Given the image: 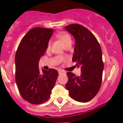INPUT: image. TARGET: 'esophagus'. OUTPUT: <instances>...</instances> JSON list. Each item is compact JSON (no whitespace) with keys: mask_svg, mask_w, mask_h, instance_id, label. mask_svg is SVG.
I'll use <instances>...</instances> for the list:
<instances>
[{"mask_svg":"<svg viewBox=\"0 0 123 123\" xmlns=\"http://www.w3.org/2000/svg\"><path fill=\"white\" fill-rule=\"evenodd\" d=\"M64 71H62V70H58V73L59 74H62V73H64Z\"/></svg>","mask_w":123,"mask_h":123,"instance_id":"obj_1","label":"esophagus"}]
</instances>
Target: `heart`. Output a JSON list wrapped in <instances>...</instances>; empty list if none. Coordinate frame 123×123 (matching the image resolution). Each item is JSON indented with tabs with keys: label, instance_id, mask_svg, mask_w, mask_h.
<instances>
[{
	"label": "heart",
	"instance_id": "heart-1",
	"mask_svg": "<svg viewBox=\"0 0 123 123\" xmlns=\"http://www.w3.org/2000/svg\"><path fill=\"white\" fill-rule=\"evenodd\" d=\"M56 37L59 40H60L65 44V46H66L68 44L71 43V37L68 33L65 32H59L56 34ZM50 47V42L49 43L47 48L49 49Z\"/></svg>",
	"mask_w": 123,
	"mask_h": 123
}]
</instances>
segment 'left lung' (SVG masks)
Segmentation results:
<instances>
[{
    "mask_svg": "<svg viewBox=\"0 0 123 123\" xmlns=\"http://www.w3.org/2000/svg\"><path fill=\"white\" fill-rule=\"evenodd\" d=\"M65 29L75 39L72 61L81 70L79 77L67 73L68 80L65 88L74 100L85 103L92 99L100 88L104 69L102 49L94 35L82 25L72 24Z\"/></svg>",
    "mask_w": 123,
    "mask_h": 123,
    "instance_id": "8db88e82",
    "label": "left lung"
}]
</instances>
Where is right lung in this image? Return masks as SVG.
I'll use <instances>...</instances> for the list:
<instances>
[{"mask_svg": "<svg viewBox=\"0 0 123 123\" xmlns=\"http://www.w3.org/2000/svg\"><path fill=\"white\" fill-rule=\"evenodd\" d=\"M53 29L36 27L23 38L15 57V81L21 97L35 105L41 104L50 97L58 72L55 69L40 72L39 61L48 47Z\"/></svg>", "mask_w": 123, "mask_h": 123, "instance_id": "1", "label": "right lung"}]
</instances>
